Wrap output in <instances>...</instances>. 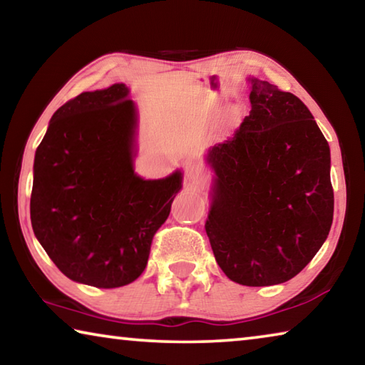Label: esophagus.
<instances>
[{"label": "esophagus", "mask_w": 365, "mask_h": 365, "mask_svg": "<svg viewBox=\"0 0 365 365\" xmlns=\"http://www.w3.org/2000/svg\"><path fill=\"white\" fill-rule=\"evenodd\" d=\"M185 177H187V180L190 183L200 185L201 182H205L206 170L197 164H190V165H187V169H185Z\"/></svg>", "instance_id": "obj_1"}]
</instances>
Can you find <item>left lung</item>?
<instances>
[{"mask_svg":"<svg viewBox=\"0 0 365 365\" xmlns=\"http://www.w3.org/2000/svg\"><path fill=\"white\" fill-rule=\"evenodd\" d=\"M250 101L233 137L207 154L206 233L228 279L269 287L298 275L330 232V148L298 96L251 78Z\"/></svg>","mask_w":365,"mask_h":365,"instance_id":"obj_1","label":"left lung"}]
</instances>
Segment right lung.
Here are the masks:
<instances>
[{"label":"right lung","mask_w":365,"mask_h":365,"mask_svg":"<svg viewBox=\"0 0 365 365\" xmlns=\"http://www.w3.org/2000/svg\"><path fill=\"white\" fill-rule=\"evenodd\" d=\"M114 83L63 104L36 148L30 219L71 280L117 288L137 280L182 188V172L143 180L133 170L137 109Z\"/></svg>","instance_id":"add662e5"}]
</instances>
